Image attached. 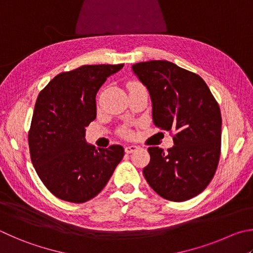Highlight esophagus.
<instances>
[{
    "mask_svg": "<svg viewBox=\"0 0 253 253\" xmlns=\"http://www.w3.org/2000/svg\"><path fill=\"white\" fill-rule=\"evenodd\" d=\"M138 149V147L135 146V145H129V146H126L125 147V153L126 154H131L132 151H135Z\"/></svg>",
    "mask_w": 253,
    "mask_h": 253,
    "instance_id": "1",
    "label": "esophagus"
}]
</instances>
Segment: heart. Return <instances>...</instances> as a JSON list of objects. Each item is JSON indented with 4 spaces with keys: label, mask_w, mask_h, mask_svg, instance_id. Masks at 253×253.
<instances>
[{
    "label": "heart",
    "mask_w": 253,
    "mask_h": 253,
    "mask_svg": "<svg viewBox=\"0 0 253 253\" xmlns=\"http://www.w3.org/2000/svg\"><path fill=\"white\" fill-rule=\"evenodd\" d=\"M141 87H144V85H142L141 83L137 82V81H131V82H129L127 84V88H128V90H129V93H130V91H132V90H135V89L141 88ZM122 134L125 136V137H130L131 136V132L128 130V129H123L122 130Z\"/></svg>",
    "instance_id": "1"
}]
</instances>
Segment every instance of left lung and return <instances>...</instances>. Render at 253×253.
<instances>
[{
    "label": "left lung",
    "mask_w": 253,
    "mask_h": 253,
    "mask_svg": "<svg viewBox=\"0 0 253 253\" xmlns=\"http://www.w3.org/2000/svg\"><path fill=\"white\" fill-rule=\"evenodd\" d=\"M149 90L155 125L170 131L174 146L166 153L149 147L142 170L148 185L170 201H186L206 189L221 154V113L199 75L168 61L131 66Z\"/></svg>",
    "instance_id": "1"
}]
</instances>
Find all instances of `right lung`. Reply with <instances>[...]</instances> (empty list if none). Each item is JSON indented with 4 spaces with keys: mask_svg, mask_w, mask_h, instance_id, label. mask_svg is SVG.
<instances>
[{
    "mask_svg": "<svg viewBox=\"0 0 253 253\" xmlns=\"http://www.w3.org/2000/svg\"><path fill=\"white\" fill-rule=\"evenodd\" d=\"M117 65H83L63 72L41 90L29 130L32 164L57 198L83 204L97 196L124 157V148H95L85 127L96 118V94Z\"/></svg>",
    "mask_w": 253,
    "mask_h": 253,
    "instance_id": "add662e5",
    "label": "right lung"
}]
</instances>
